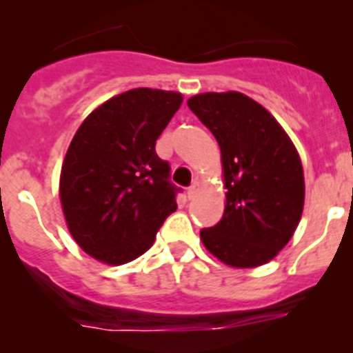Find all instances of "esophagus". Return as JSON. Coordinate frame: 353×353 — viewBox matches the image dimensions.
<instances>
[{"instance_id":"1","label":"esophagus","mask_w":353,"mask_h":353,"mask_svg":"<svg viewBox=\"0 0 353 353\" xmlns=\"http://www.w3.org/2000/svg\"><path fill=\"white\" fill-rule=\"evenodd\" d=\"M198 191H199V183L194 182L191 187H189V189H187V198L192 199L196 194H198Z\"/></svg>"}]
</instances>
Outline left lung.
<instances>
[{
  "label": "left lung",
  "mask_w": 353,
  "mask_h": 353,
  "mask_svg": "<svg viewBox=\"0 0 353 353\" xmlns=\"http://www.w3.org/2000/svg\"><path fill=\"white\" fill-rule=\"evenodd\" d=\"M187 105L219 143L226 189L223 219L201 230V242L235 269L269 263L302 217L305 187L297 148L276 118L244 93H199Z\"/></svg>",
  "instance_id": "obj_1"
}]
</instances>
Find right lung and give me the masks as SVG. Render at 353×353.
Instances as JSON below:
<instances>
[{"instance_id": "obj_1", "label": "right lung", "mask_w": 353, "mask_h": 353, "mask_svg": "<svg viewBox=\"0 0 353 353\" xmlns=\"http://www.w3.org/2000/svg\"><path fill=\"white\" fill-rule=\"evenodd\" d=\"M182 101L179 92L129 90L93 109L74 134L61 164V208L72 239L95 260H136L176 210L155 141Z\"/></svg>"}]
</instances>
